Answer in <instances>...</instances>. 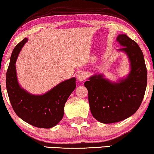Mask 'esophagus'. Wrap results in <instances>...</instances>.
Segmentation results:
<instances>
[{
	"label": "esophagus",
	"mask_w": 154,
	"mask_h": 154,
	"mask_svg": "<svg viewBox=\"0 0 154 154\" xmlns=\"http://www.w3.org/2000/svg\"><path fill=\"white\" fill-rule=\"evenodd\" d=\"M86 78H87V75L85 72H79L78 74H77V80L82 82L85 80Z\"/></svg>",
	"instance_id": "1"
}]
</instances>
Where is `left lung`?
Segmentation results:
<instances>
[{
  "mask_svg": "<svg viewBox=\"0 0 154 154\" xmlns=\"http://www.w3.org/2000/svg\"><path fill=\"white\" fill-rule=\"evenodd\" d=\"M119 50L127 54L131 72L119 83H112L102 75H94L85 82L88 91L91 114L97 121L112 124L126 119L141 106L147 85V69L143 52L134 40L119 35Z\"/></svg>",
  "mask_w": 154,
  "mask_h": 154,
  "instance_id": "left-lung-1",
  "label": "left lung"
}]
</instances>
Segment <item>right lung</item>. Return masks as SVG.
<instances>
[{"mask_svg":"<svg viewBox=\"0 0 154 154\" xmlns=\"http://www.w3.org/2000/svg\"><path fill=\"white\" fill-rule=\"evenodd\" d=\"M27 41L28 39H23L11 54L6 73L8 94L13 110L21 119L35 127L49 129L63 119L65 102L76 87V79L64 81L43 95H32L23 89L17 83L15 63Z\"/></svg>","mask_w":154,"mask_h":154,"instance_id":"add662e5","label":"right lung"}]
</instances>
